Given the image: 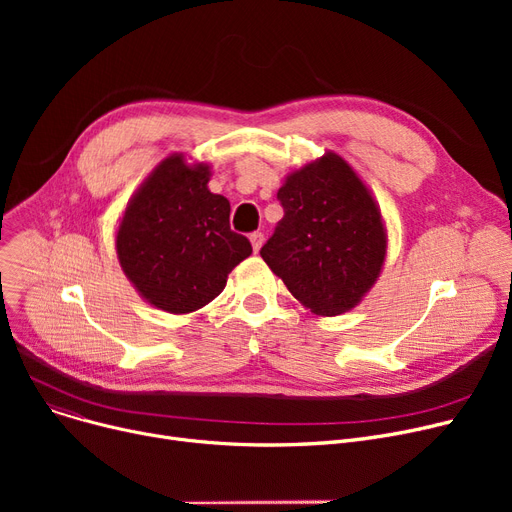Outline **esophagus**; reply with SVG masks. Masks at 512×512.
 Wrapping results in <instances>:
<instances>
[{"label":"esophagus","instance_id":"1","mask_svg":"<svg viewBox=\"0 0 512 512\" xmlns=\"http://www.w3.org/2000/svg\"><path fill=\"white\" fill-rule=\"evenodd\" d=\"M249 238H251V245H253V251L257 253V251L261 249V245H263V232H259V230H257V232H251V236H249Z\"/></svg>","mask_w":512,"mask_h":512}]
</instances>
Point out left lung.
I'll list each match as a JSON object with an SVG mask.
<instances>
[{"label": "left lung", "mask_w": 512, "mask_h": 512, "mask_svg": "<svg viewBox=\"0 0 512 512\" xmlns=\"http://www.w3.org/2000/svg\"><path fill=\"white\" fill-rule=\"evenodd\" d=\"M284 218L261 247L292 297L317 315L353 309L380 276L386 232L373 197L346 161L326 153L278 191Z\"/></svg>", "instance_id": "1"}]
</instances>
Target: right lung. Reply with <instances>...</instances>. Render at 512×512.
Masks as SVG:
<instances>
[{
    "mask_svg": "<svg viewBox=\"0 0 512 512\" xmlns=\"http://www.w3.org/2000/svg\"><path fill=\"white\" fill-rule=\"evenodd\" d=\"M209 168L180 155L161 161L128 203L116 236L118 259L143 297L170 313L213 301L228 274L253 253L230 230V203L207 188Z\"/></svg>",
    "mask_w": 512,
    "mask_h": 512,
    "instance_id": "right-lung-1",
    "label": "right lung"
}]
</instances>
